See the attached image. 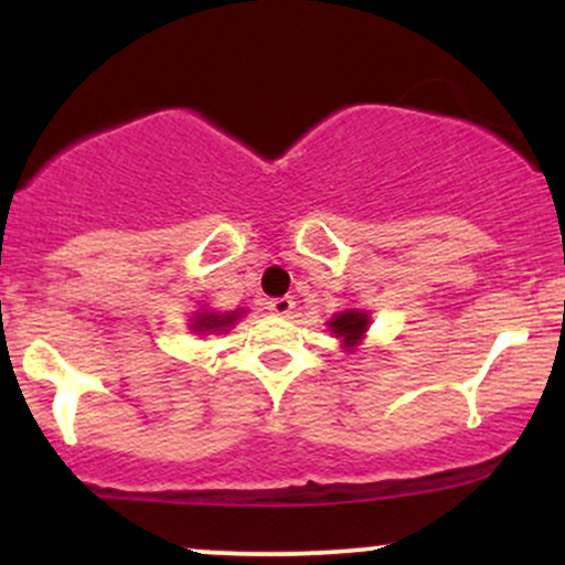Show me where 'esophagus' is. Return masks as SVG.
I'll return each mask as SVG.
<instances>
[{"instance_id": "34e87169", "label": "esophagus", "mask_w": 565, "mask_h": 565, "mask_svg": "<svg viewBox=\"0 0 565 565\" xmlns=\"http://www.w3.org/2000/svg\"><path fill=\"white\" fill-rule=\"evenodd\" d=\"M268 310L276 316H289L295 310V300L291 297H276V300L268 302Z\"/></svg>"}]
</instances>
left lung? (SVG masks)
Segmentation results:
<instances>
[{
  "label": "left lung",
  "instance_id": "left-lung-1",
  "mask_svg": "<svg viewBox=\"0 0 565 565\" xmlns=\"http://www.w3.org/2000/svg\"><path fill=\"white\" fill-rule=\"evenodd\" d=\"M369 323H372V313H369V310L348 308V310H342V313H334L332 319L327 321V327H329V332L340 340L342 348L355 350L361 345V340L366 337Z\"/></svg>",
  "mask_w": 565,
  "mask_h": 565
}]
</instances>
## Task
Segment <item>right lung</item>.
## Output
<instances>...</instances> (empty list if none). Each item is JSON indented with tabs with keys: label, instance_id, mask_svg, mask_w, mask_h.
<instances>
[{
	"label": "right lung",
	"instance_id": "1",
	"mask_svg": "<svg viewBox=\"0 0 565 565\" xmlns=\"http://www.w3.org/2000/svg\"><path fill=\"white\" fill-rule=\"evenodd\" d=\"M246 313L244 308H236V310H225V313H220V310H212V308H199L196 313L191 316V323H188V329H191L193 334H225L228 329H233V323H236L242 316Z\"/></svg>",
	"mask_w": 565,
	"mask_h": 565
}]
</instances>
